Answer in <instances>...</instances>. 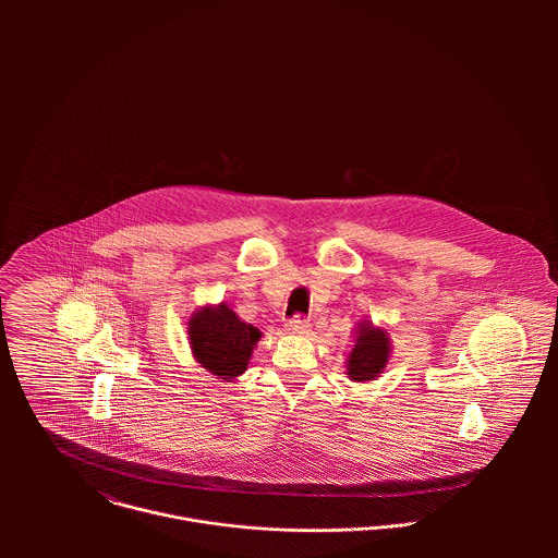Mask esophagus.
<instances>
[{"label":"esophagus","instance_id":"obj_1","mask_svg":"<svg viewBox=\"0 0 558 558\" xmlns=\"http://www.w3.org/2000/svg\"><path fill=\"white\" fill-rule=\"evenodd\" d=\"M286 330L292 332V335H307L310 332V322L303 316H294V318L288 319Z\"/></svg>","mask_w":558,"mask_h":558}]
</instances>
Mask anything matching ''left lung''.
<instances>
[{
    "label": "left lung",
    "mask_w": 558,
    "mask_h": 558,
    "mask_svg": "<svg viewBox=\"0 0 558 558\" xmlns=\"http://www.w3.org/2000/svg\"><path fill=\"white\" fill-rule=\"evenodd\" d=\"M354 345L345 359V374L352 383L380 378L391 359V335L372 319H359L354 326Z\"/></svg>",
    "instance_id": "obj_1"
}]
</instances>
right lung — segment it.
Masks as SVG:
<instances>
[{
    "mask_svg": "<svg viewBox=\"0 0 558 558\" xmlns=\"http://www.w3.org/2000/svg\"><path fill=\"white\" fill-rule=\"evenodd\" d=\"M186 335L193 359L223 383H232L246 372L262 339V330L240 319L226 303L199 307L186 322Z\"/></svg>",
    "mask_w": 558,
    "mask_h": 558,
    "instance_id": "add662e5",
    "label": "right lung"
}]
</instances>
